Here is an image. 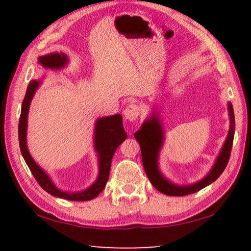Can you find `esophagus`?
Here are the masks:
<instances>
[{
  "mask_svg": "<svg viewBox=\"0 0 251 251\" xmlns=\"http://www.w3.org/2000/svg\"><path fill=\"white\" fill-rule=\"evenodd\" d=\"M139 115V107L135 104H129L124 110V117L127 121H135Z\"/></svg>",
  "mask_w": 251,
  "mask_h": 251,
  "instance_id": "obj_1",
  "label": "esophagus"
}]
</instances>
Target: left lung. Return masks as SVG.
<instances>
[{"instance_id": "obj_1", "label": "left lung", "mask_w": 251, "mask_h": 251, "mask_svg": "<svg viewBox=\"0 0 251 251\" xmlns=\"http://www.w3.org/2000/svg\"><path fill=\"white\" fill-rule=\"evenodd\" d=\"M227 106H228L229 115V130L226 140L223 144L221 151L207 175L200 181L188 185H179L173 183L162 175L160 168H159V154H160V150L163 146V141H165V131H163V126L159 113L156 108L152 107V112L150 113V116L147 120H145L140 129L136 131L134 136L140 146L141 160H143L146 175H147L149 181L151 182V184L159 192L170 195V197H184V195L198 192L205 186L213 183L222 175L229 160L235 134V116L233 105H231L230 102H228Z\"/></svg>"}]
</instances>
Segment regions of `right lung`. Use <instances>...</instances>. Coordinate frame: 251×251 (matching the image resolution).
Returning <instances> with one entry per match:
<instances>
[{
	"instance_id": "right-lung-1",
	"label": "right lung",
	"mask_w": 251,
	"mask_h": 251,
	"mask_svg": "<svg viewBox=\"0 0 251 251\" xmlns=\"http://www.w3.org/2000/svg\"><path fill=\"white\" fill-rule=\"evenodd\" d=\"M38 63L45 69L48 70H61L69 63V58L63 52H51L38 58ZM42 80H31L27 86V91L22 103V111L20 123H18V141L22 156L33 173L35 179L39 185L56 198L69 200V201H90L98 197L105 188L111 170V162L114 152L123 141L127 138V134L123 126V118L121 114H115L112 116L100 117L95 122L93 145L94 150L98 154L99 175L89 188L78 192H68L59 189L53 183L51 177L45 171L38 163L34 160L27 147V121H28V112L30 102L33 100L36 91L42 84Z\"/></svg>"
}]
</instances>
